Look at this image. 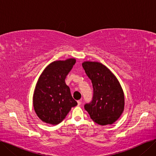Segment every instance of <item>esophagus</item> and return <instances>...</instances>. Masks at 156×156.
Segmentation results:
<instances>
[{
	"label": "esophagus",
	"mask_w": 156,
	"mask_h": 156,
	"mask_svg": "<svg viewBox=\"0 0 156 156\" xmlns=\"http://www.w3.org/2000/svg\"><path fill=\"white\" fill-rule=\"evenodd\" d=\"M81 104V101H78V105H80Z\"/></svg>",
	"instance_id": "obj_1"
}]
</instances>
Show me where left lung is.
I'll return each instance as SVG.
<instances>
[{
    "mask_svg": "<svg viewBox=\"0 0 156 156\" xmlns=\"http://www.w3.org/2000/svg\"><path fill=\"white\" fill-rule=\"evenodd\" d=\"M82 66L91 80L94 95L85 109L91 119L100 125H112L125 109V95L116 76L99 62L85 61Z\"/></svg>",
    "mask_w": 156,
    "mask_h": 156,
    "instance_id": "1",
    "label": "left lung"
}]
</instances>
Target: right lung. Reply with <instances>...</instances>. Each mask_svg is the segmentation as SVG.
Instances as JSON below:
<instances>
[{"instance_id":"right-lung-1","label":"right lung","mask_w":156,"mask_h":156,"mask_svg":"<svg viewBox=\"0 0 156 156\" xmlns=\"http://www.w3.org/2000/svg\"><path fill=\"white\" fill-rule=\"evenodd\" d=\"M75 63V58L55 61L44 69L37 81L33 104L37 116L45 123H60L71 108L77 105L65 83L66 77Z\"/></svg>"}]
</instances>
